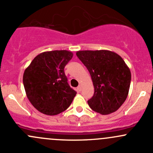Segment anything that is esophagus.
<instances>
[{
	"label": "esophagus",
	"instance_id": "34e87169",
	"mask_svg": "<svg viewBox=\"0 0 153 153\" xmlns=\"http://www.w3.org/2000/svg\"><path fill=\"white\" fill-rule=\"evenodd\" d=\"M77 89H78V92H81V89H82V86H81V85H79L78 87H77Z\"/></svg>",
	"mask_w": 153,
	"mask_h": 153
}]
</instances>
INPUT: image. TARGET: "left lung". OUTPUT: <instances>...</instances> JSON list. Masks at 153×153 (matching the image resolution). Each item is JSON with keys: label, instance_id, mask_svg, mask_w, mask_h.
<instances>
[{"label": "left lung", "instance_id": "8db88e82", "mask_svg": "<svg viewBox=\"0 0 153 153\" xmlns=\"http://www.w3.org/2000/svg\"><path fill=\"white\" fill-rule=\"evenodd\" d=\"M76 55L87 68L93 83L94 95L88 104L101 115L115 112L129 93L131 72L123 58L109 50L78 51Z\"/></svg>", "mask_w": 153, "mask_h": 153}]
</instances>
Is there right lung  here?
<instances>
[{"label": "right lung", "mask_w": 153, "mask_h": 153, "mask_svg": "<svg viewBox=\"0 0 153 153\" xmlns=\"http://www.w3.org/2000/svg\"><path fill=\"white\" fill-rule=\"evenodd\" d=\"M73 53L67 50L44 52L37 55L23 76L26 94L40 112L55 115L70 106L77 92L69 86L64 67Z\"/></svg>", "instance_id": "1"}]
</instances>
